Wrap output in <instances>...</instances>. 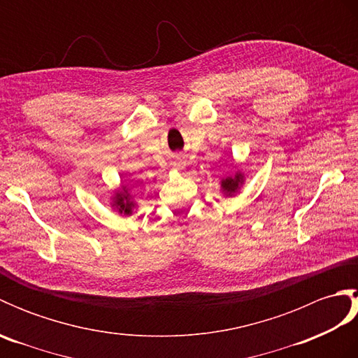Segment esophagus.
Listing matches in <instances>:
<instances>
[{
	"label": "esophagus",
	"mask_w": 358,
	"mask_h": 358,
	"mask_svg": "<svg viewBox=\"0 0 358 358\" xmlns=\"http://www.w3.org/2000/svg\"><path fill=\"white\" fill-rule=\"evenodd\" d=\"M173 164H175V167H177V169H178V171H181V169H183V163H181V158H180V157H177V158H175V162H173Z\"/></svg>",
	"instance_id": "1"
}]
</instances>
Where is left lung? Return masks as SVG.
<instances>
[{
  "label": "left lung",
  "mask_w": 358,
  "mask_h": 358,
  "mask_svg": "<svg viewBox=\"0 0 358 358\" xmlns=\"http://www.w3.org/2000/svg\"><path fill=\"white\" fill-rule=\"evenodd\" d=\"M245 181L246 173L241 169H237L234 175H227V177H223L220 180V191H222V194L227 196V199H232V196H235L241 191Z\"/></svg>",
  "instance_id": "1"
}]
</instances>
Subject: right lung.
I'll use <instances>...</instances> for the list:
<instances>
[{
    "mask_svg": "<svg viewBox=\"0 0 358 358\" xmlns=\"http://www.w3.org/2000/svg\"><path fill=\"white\" fill-rule=\"evenodd\" d=\"M110 208L118 212L120 215L131 217L138 209V203L131 194V189L126 185H120V187H117L110 196Z\"/></svg>",
    "mask_w": 358,
    "mask_h": 358,
    "instance_id": "right-lung-1",
    "label": "right lung"
}]
</instances>
